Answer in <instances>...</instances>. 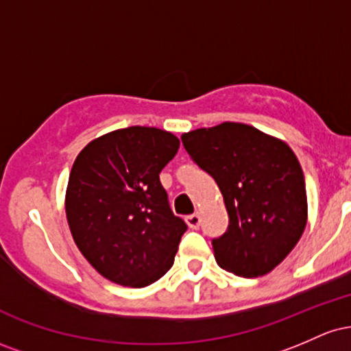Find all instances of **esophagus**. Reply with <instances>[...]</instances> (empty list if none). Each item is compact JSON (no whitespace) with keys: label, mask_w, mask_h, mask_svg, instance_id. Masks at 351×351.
<instances>
[{"label":"esophagus","mask_w":351,"mask_h":351,"mask_svg":"<svg viewBox=\"0 0 351 351\" xmlns=\"http://www.w3.org/2000/svg\"><path fill=\"white\" fill-rule=\"evenodd\" d=\"M184 221H186V224L191 229H198L201 224V217L198 215H189V216H186V219Z\"/></svg>","instance_id":"34e87169"}]
</instances>
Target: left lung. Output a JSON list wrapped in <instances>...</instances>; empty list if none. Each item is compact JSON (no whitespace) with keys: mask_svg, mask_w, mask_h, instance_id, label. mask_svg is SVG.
I'll return each instance as SVG.
<instances>
[{"mask_svg":"<svg viewBox=\"0 0 351 351\" xmlns=\"http://www.w3.org/2000/svg\"><path fill=\"white\" fill-rule=\"evenodd\" d=\"M181 142L223 193L229 224L211 241L217 264L243 277L271 272L295 247L307 223L297 156L280 140L234 122L183 134Z\"/></svg>","mask_w":351,"mask_h":351,"instance_id":"obj_1","label":"left lung"}]
</instances>
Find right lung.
I'll return each mask as SVG.
<instances>
[{"mask_svg": "<svg viewBox=\"0 0 351 351\" xmlns=\"http://www.w3.org/2000/svg\"><path fill=\"white\" fill-rule=\"evenodd\" d=\"M180 140L128 127L94 140L71 170L66 215L79 251L106 279L147 287L170 271L186 223L173 215L160 173Z\"/></svg>", "mask_w": 351, "mask_h": 351, "instance_id": "right-lung-1", "label": "right lung"}]
</instances>
